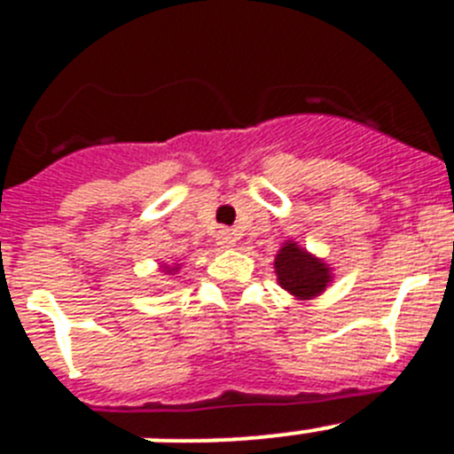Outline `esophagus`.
Segmentation results:
<instances>
[{
  "label": "esophagus",
  "mask_w": 454,
  "mask_h": 454,
  "mask_svg": "<svg viewBox=\"0 0 454 454\" xmlns=\"http://www.w3.org/2000/svg\"><path fill=\"white\" fill-rule=\"evenodd\" d=\"M215 240H218V245H220V247H223V249L236 247V236L231 234V231H227V230L218 231V236H215Z\"/></svg>",
  "instance_id": "obj_1"
}]
</instances>
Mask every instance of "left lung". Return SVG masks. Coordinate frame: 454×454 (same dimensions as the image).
Here are the masks:
<instances>
[{"instance_id": "1", "label": "left lung", "mask_w": 454, "mask_h": 454, "mask_svg": "<svg viewBox=\"0 0 454 454\" xmlns=\"http://www.w3.org/2000/svg\"><path fill=\"white\" fill-rule=\"evenodd\" d=\"M278 286L297 301L319 297L333 284V268L294 240H286L274 256Z\"/></svg>"}]
</instances>
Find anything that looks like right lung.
<instances>
[{
  "label": "right lung",
  "instance_id": "obj_1",
  "mask_svg": "<svg viewBox=\"0 0 454 454\" xmlns=\"http://www.w3.org/2000/svg\"><path fill=\"white\" fill-rule=\"evenodd\" d=\"M160 272L161 274H177L180 272V263H161L160 265Z\"/></svg>",
  "mask_w": 454,
  "mask_h": 454
}]
</instances>
